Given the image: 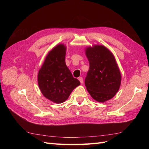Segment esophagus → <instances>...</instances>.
I'll list each match as a JSON object with an SVG mask.
<instances>
[{"instance_id":"esophagus-1","label":"esophagus","mask_w":149,"mask_h":149,"mask_svg":"<svg viewBox=\"0 0 149 149\" xmlns=\"http://www.w3.org/2000/svg\"><path fill=\"white\" fill-rule=\"evenodd\" d=\"M78 79H79V81H80V83H81V84H83V77H79Z\"/></svg>"}]
</instances>
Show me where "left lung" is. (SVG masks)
<instances>
[{"mask_svg": "<svg viewBox=\"0 0 149 149\" xmlns=\"http://www.w3.org/2000/svg\"><path fill=\"white\" fill-rule=\"evenodd\" d=\"M89 69L85 86L91 97L98 102L113 97L119 89L121 76L114 55L106 47L94 45L86 49Z\"/></svg>", "mask_w": 149, "mask_h": 149, "instance_id": "8db88e82", "label": "left lung"}]
</instances>
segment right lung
Instances as JSON below:
<instances>
[{
	"label": "right lung",
	"instance_id": "obj_1",
	"mask_svg": "<svg viewBox=\"0 0 149 149\" xmlns=\"http://www.w3.org/2000/svg\"><path fill=\"white\" fill-rule=\"evenodd\" d=\"M66 47L60 44L47 56L38 74V83L43 95L55 103L65 102L80 84L73 78L65 63Z\"/></svg>",
	"mask_w": 149,
	"mask_h": 149
}]
</instances>
